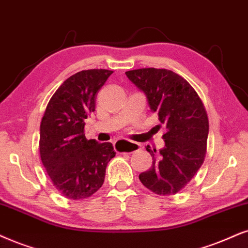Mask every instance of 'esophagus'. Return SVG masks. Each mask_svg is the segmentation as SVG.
Masks as SVG:
<instances>
[{
  "mask_svg": "<svg viewBox=\"0 0 248 248\" xmlns=\"http://www.w3.org/2000/svg\"><path fill=\"white\" fill-rule=\"evenodd\" d=\"M115 147H117L119 151H122L124 153H134L142 149V146H140L139 143L130 142V140H121L115 143Z\"/></svg>",
  "mask_w": 248,
  "mask_h": 248,
  "instance_id": "obj_1",
  "label": "esophagus"
}]
</instances>
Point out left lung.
Instances as JSON below:
<instances>
[{"instance_id": "obj_1", "label": "left lung", "mask_w": 248, "mask_h": 248, "mask_svg": "<svg viewBox=\"0 0 248 248\" xmlns=\"http://www.w3.org/2000/svg\"><path fill=\"white\" fill-rule=\"evenodd\" d=\"M127 78L145 93L151 111L164 127L165 147L146 146L152 167L140 174L144 186L160 196L175 194L192 180L206 155L208 118L198 93L186 79L166 68H139Z\"/></svg>"}]
</instances>
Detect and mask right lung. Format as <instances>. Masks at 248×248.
Segmentation results:
<instances>
[{
    "mask_svg": "<svg viewBox=\"0 0 248 248\" xmlns=\"http://www.w3.org/2000/svg\"><path fill=\"white\" fill-rule=\"evenodd\" d=\"M113 72L87 70L62 82L46 105L40 126V156L62 196L92 197L104 183L106 166L115 152L111 143L84 136V119L95 111L96 96Z\"/></svg>",
    "mask_w": 248,
    "mask_h": 248,
    "instance_id": "add662e5",
    "label": "right lung"
}]
</instances>
